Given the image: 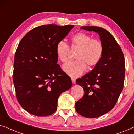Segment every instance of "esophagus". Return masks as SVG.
I'll return each mask as SVG.
<instances>
[{
  "mask_svg": "<svg viewBox=\"0 0 134 134\" xmlns=\"http://www.w3.org/2000/svg\"><path fill=\"white\" fill-rule=\"evenodd\" d=\"M71 80H72V83H76V79H74V78H72L71 79Z\"/></svg>",
  "mask_w": 134,
  "mask_h": 134,
  "instance_id": "34e87169",
  "label": "esophagus"
}]
</instances>
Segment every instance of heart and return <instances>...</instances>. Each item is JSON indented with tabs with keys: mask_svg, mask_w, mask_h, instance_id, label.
<instances>
[{
	"mask_svg": "<svg viewBox=\"0 0 134 134\" xmlns=\"http://www.w3.org/2000/svg\"><path fill=\"white\" fill-rule=\"evenodd\" d=\"M72 49L77 48L76 61L67 62L63 66V70L72 77H77L83 74L89 66H94L101 60L104 46L101 41L92 39L91 36L83 32L74 35L71 38ZM70 49L65 41L62 40L56 45L55 52L58 59L62 62L68 61Z\"/></svg>",
	"mask_w": 134,
	"mask_h": 134,
	"instance_id": "heart-1",
	"label": "heart"
}]
</instances>
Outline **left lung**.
<instances>
[{
  "instance_id": "1",
  "label": "left lung",
  "mask_w": 134,
  "mask_h": 134,
  "mask_svg": "<svg viewBox=\"0 0 134 134\" xmlns=\"http://www.w3.org/2000/svg\"><path fill=\"white\" fill-rule=\"evenodd\" d=\"M98 33L104 46L101 60L90 72L77 79L84 95L76 102L79 114L86 118H97L114 107L123 88L125 61L120 46L110 33L99 27H81Z\"/></svg>"
}]
</instances>
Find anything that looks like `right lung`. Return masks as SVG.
<instances>
[{"label": "right lung", "mask_w": 134, "mask_h": 134, "mask_svg": "<svg viewBox=\"0 0 134 134\" xmlns=\"http://www.w3.org/2000/svg\"><path fill=\"white\" fill-rule=\"evenodd\" d=\"M74 25H44L33 29L21 40L14 60L13 83L18 101L37 116L57 109L61 93L72 87L70 77L58 65L55 48Z\"/></svg>", "instance_id": "1"}]
</instances>
